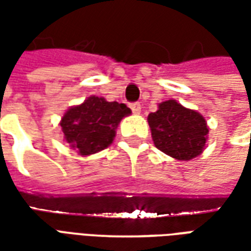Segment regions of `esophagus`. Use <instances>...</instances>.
<instances>
[{
    "mask_svg": "<svg viewBox=\"0 0 251 251\" xmlns=\"http://www.w3.org/2000/svg\"><path fill=\"white\" fill-rule=\"evenodd\" d=\"M141 103H138V102H134V103H130V109L131 111L134 113V114H140V111H141Z\"/></svg>",
    "mask_w": 251,
    "mask_h": 251,
    "instance_id": "1",
    "label": "esophagus"
}]
</instances>
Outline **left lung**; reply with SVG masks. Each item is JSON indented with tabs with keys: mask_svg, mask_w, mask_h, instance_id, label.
Wrapping results in <instances>:
<instances>
[{
	"mask_svg": "<svg viewBox=\"0 0 251 251\" xmlns=\"http://www.w3.org/2000/svg\"><path fill=\"white\" fill-rule=\"evenodd\" d=\"M148 122L156 148L171 157L188 161L203 152L208 126L198 111L169 99L148 115Z\"/></svg>",
	"mask_w": 251,
	"mask_h": 251,
	"instance_id": "left-lung-1",
	"label": "left lung"
}]
</instances>
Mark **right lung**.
Segmentation results:
<instances>
[{
    "label": "right lung",
    "instance_id": "right-lung-1",
    "mask_svg": "<svg viewBox=\"0 0 251 251\" xmlns=\"http://www.w3.org/2000/svg\"><path fill=\"white\" fill-rule=\"evenodd\" d=\"M130 113L125 103L107 102L95 95L88 97L63 115L60 126L64 140L80 156L100 152L113 142L118 124Z\"/></svg>",
    "mask_w": 251,
    "mask_h": 251
}]
</instances>
